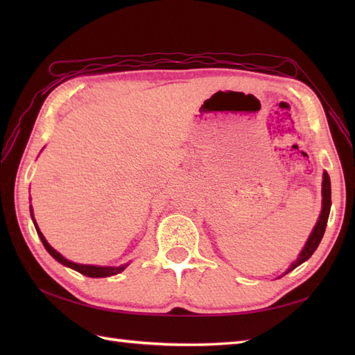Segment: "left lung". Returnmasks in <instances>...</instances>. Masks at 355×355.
Instances as JSON below:
<instances>
[{"label": "left lung", "instance_id": "obj_1", "mask_svg": "<svg viewBox=\"0 0 355 355\" xmlns=\"http://www.w3.org/2000/svg\"><path fill=\"white\" fill-rule=\"evenodd\" d=\"M322 197H323L322 198V212H320V216H319V221H318V224H315V227L313 229L310 238H308L304 250L300 252L297 261L293 263V266L288 268V271L294 270L297 266H300V263L311 258V254L315 252V248H318L319 244H320V241L323 238V233H325L328 216H329V209H331V182H329L328 172H323ZM288 271H286V273H288Z\"/></svg>", "mask_w": 355, "mask_h": 355}]
</instances>
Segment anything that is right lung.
<instances>
[{
    "label": "right lung",
    "instance_id": "add662e5",
    "mask_svg": "<svg viewBox=\"0 0 355 355\" xmlns=\"http://www.w3.org/2000/svg\"><path fill=\"white\" fill-rule=\"evenodd\" d=\"M30 212H32V218H33V209H32V207H30ZM33 223H35V218H33ZM35 229H36L37 235H40V238H41V241H42L45 250H47L58 262H61L62 266H67V267H70V268H73V270H76V271H79L80 275H85V276H88V277H107V276H112V275L120 273V271L125 270V267L128 266V263H126V266H120V267H96V266H82V263L71 262V261H69V259H65L62 254H59V253L55 250V248H53V247L47 243V241H45V238H44V235L41 233V230L37 229L36 223H35Z\"/></svg>",
    "mask_w": 355,
    "mask_h": 355
}]
</instances>
